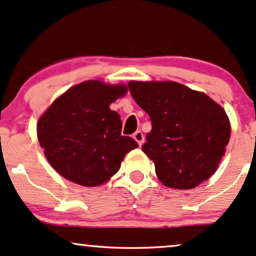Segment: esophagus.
Masks as SVG:
<instances>
[{"mask_svg": "<svg viewBox=\"0 0 256 256\" xmlns=\"http://www.w3.org/2000/svg\"><path fill=\"white\" fill-rule=\"evenodd\" d=\"M134 139L138 142L139 146H142V142H144V134H142V131H137L134 134Z\"/></svg>", "mask_w": 256, "mask_h": 256, "instance_id": "1", "label": "esophagus"}]
</instances>
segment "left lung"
Here are the masks:
<instances>
[{
	"label": "left lung",
	"mask_w": 256,
	"mask_h": 256,
	"mask_svg": "<svg viewBox=\"0 0 256 256\" xmlns=\"http://www.w3.org/2000/svg\"><path fill=\"white\" fill-rule=\"evenodd\" d=\"M128 88L151 119L142 152L154 162L162 185L192 190L210 179L230 138L224 108L176 82L130 80Z\"/></svg>",
	"instance_id": "1"
}]
</instances>
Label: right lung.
Returning a JSON list of instances; mask_svg holds the SVG:
<instances>
[{"label":"right lung","instance_id":"add662e5","mask_svg":"<svg viewBox=\"0 0 256 256\" xmlns=\"http://www.w3.org/2000/svg\"><path fill=\"white\" fill-rule=\"evenodd\" d=\"M128 92L125 84L91 80L54 100L37 122L44 156L63 178L85 187L106 184L138 144L122 136L120 116L110 105Z\"/></svg>","mask_w":256,"mask_h":256}]
</instances>
